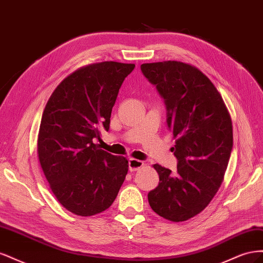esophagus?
I'll list each match as a JSON object with an SVG mask.
<instances>
[{
	"label": "esophagus",
	"instance_id": "esophagus-1",
	"mask_svg": "<svg viewBox=\"0 0 263 263\" xmlns=\"http://www.w3.org/2000/svg\"><path fill=\"white\" fill-rule=\"evenodd\" d=\"M144 162L137 160V159H129L128 161V166H129V171L134 172V171H137L139 170L141 166H144Z\"/></svg>",
	"mask_w": 263,
	"mask_h": 263
}]
</instances>
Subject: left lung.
I'll use <instances>...</instances> for the list:
<instances>
[{
	"label": "left lung",
	"instance_id": "obj_1",
	"mask_svg": "<svg viewBox=\"0 0 263 263\" xmlns=\"http://www.w3.org/2000/svg\"><path fill=\"white\" fill-rule=\"evenodd\" d=\"M141 71L164 99L178 159L176 173L153 165L159 184L148 193L149 205L159 216L184 221L210 204L224 180L233 149L232 117L220 93L196 67L169 60L142 63Z\"/></svg>",
	"mask_w": 263,
	"mask_h": 263
}]
</instances>
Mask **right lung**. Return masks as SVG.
I'll list each match as a JSON object with an SVG mask.
<instances>
[{
  "mask_svg": "<svg viewBox=\"0 0 263 263\" xmlns=\"http://www.w3.org/2000/svg\"><path fill=\"white\" fill-rule=\"evenodd\" d=\"M134 63L104 61L79 68L55 87L39 126L37 155L57 201L78 216H93L113 204L128 160L94 144L108 130L110 113Z\"/></svg>",
  "mask_w": 263,
  "mask_h": 263,
  "instance_id": "right-lung-1",
  "label": "right lung"
}]
</instances>
